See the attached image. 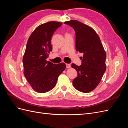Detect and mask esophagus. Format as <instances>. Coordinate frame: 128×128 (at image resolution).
I'll list each match as a JSON object with an SVG mask.
<instances>
[{
    "label": "esophagus",
    "instance_id": "obj_1",
    "mask_svg": "<svg viewBox=\"0 0 128 128\" xmlns=\"http://www.w3.org/2000/svg\"><path fill=\"white\" fill-rule=\"evenodd\" d=\"M66 68H69L71 67V64H66Z\"/></svg>",
    "mask_w": 128,
    "mask_h": 128
}]
</instances>
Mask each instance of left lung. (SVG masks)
Returning a JSON list of instances; mask_svg holds the SVG:
<instances>
[{
  "mask_svg": "<svg viewBox=\"0 0 128 128\" xmlns=\"http://www.w3.org/2000/svg\"><path fill=\"white\" fill-rule=\"evenodd\" d=\"M76 33V50L83 53L82 65L72 64L77 76L72 80L76 89L84 93L90 92L96 88L106 70V53L95 30L75 20L66 21Z\"/></svg>",
  "mask_w": 128,
  "mask_h": 128,
  "instance_id": "8db88e82",
  "label": "left lung"
}]
</instances>
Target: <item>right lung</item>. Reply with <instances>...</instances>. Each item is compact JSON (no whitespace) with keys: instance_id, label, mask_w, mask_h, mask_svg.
Here are the masks:
<instances>
[{"instance_id":"right-lung-1","label":"right lung","mask_w":128,"mask_h":128,"mask_svg":"<svg viewBox=\"0 0 128 128\" xmlns=\"http://www.w3.org/2000/svg\"><path fill=\"white\" fill-rule=\"evenodd\" d=\"M62 22L50 21L38 26L30 34L23 57L24 75L31 87L45 93L55 86L58 77L66 68L64 63L53 64L46 59L52 51L51 38Z\"/></svg>"}]
</instances>
